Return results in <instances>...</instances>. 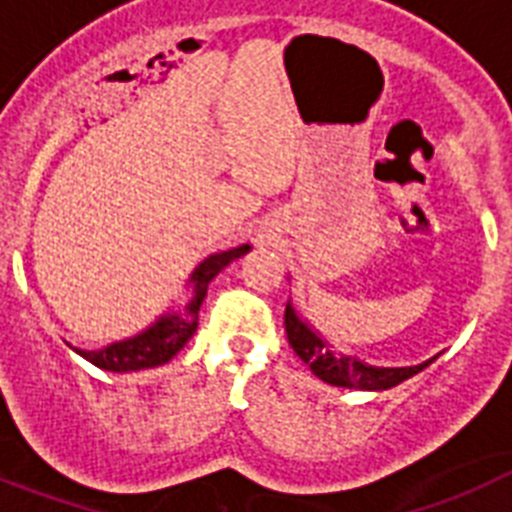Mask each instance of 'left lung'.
Segmentation results:
<instances>
[{"label": "left lung", "mask_w": 512, "mask_h": 512, "mask_svg": "<svg viewBox=\"0 0 512 512\" xmlns=\"http://www.w3.org/2000/svg\"><path fill=\"white\" fill-rule=\"evenodd\" d=\"M283 320H286V336H289L291 349L296 351V356L312 369V375L320 377L328 385H336V388L388 390L398 382L414 377L416 372H422L424 367H429L437 359V356H432V359H427L424 364H416V367H372V364L362 362L356 356L333 351V346L307 320L299 317L291 302L286 304Z\"/></svg>", "instance_id": "left-lung-1"}]
</instances>
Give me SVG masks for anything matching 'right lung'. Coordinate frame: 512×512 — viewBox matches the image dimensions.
<instances>
[{
    "label": "right lung",
    "mask_w": 512,
    "mask_h": 512,
    "mask_svg": "<svg viewBox=\"0 0 512 512\" xmlns=\"http://www.w3.org/2000/svg\"><path fill=\"white\" fill-rule=\"evenodd\" d=\"M249 249H252L249 244H242V247L226 249V252H216V255L205 257L203 263L192 270V294L187 299V304L182 309H171V312L161 315L143 333H137V336L127 338V341L109 343V346H103L98 351H75L83 359H88L90 364H96L98 369H106V372H140V369L161 367V364L171 362L184 349V343L195 336L200 304H203L205 294H208L210 281L226 265L234 263L236 257L247 255Z\"/></svg>",
    "instance_id": "right-lung-1"
}]
</instances>
